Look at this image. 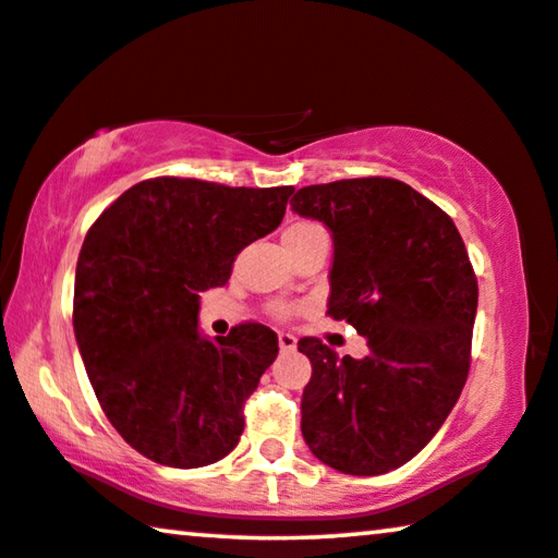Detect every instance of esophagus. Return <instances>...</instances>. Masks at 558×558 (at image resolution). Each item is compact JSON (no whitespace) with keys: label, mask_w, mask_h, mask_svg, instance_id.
<instances>
[{"label":"esophagus","mask_w":558,"mask_h":558,"mask_svg":"<svg viewBox=\"0 0 558 558\" xmlns=\"http://www.w3.org/2000/svg\"><path fill=\"white\" fill-rule=\"evenodd\" d=\"M278 344H280L282 352L295 350L298 348V338H295V335H290V332H280L278 335Z\"/></svg>","instance_id":"34e87169"}]
</instances>
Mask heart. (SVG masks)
<instances>
[{
  "label": "heart",
  "instance_id": "heart-1",
  "mask_svg": "<svg viewBox=\"0 0 558 558\" xmlns=\"http://www.w3.org/2000/svg\"><path fill=\"white\" fill-rule=\"evenodd\" d=\"M317 231H323V228L317 223H311V220H300V223H293L288 228L286 235H282V241H286V238H303V235H311V233H317ZM276 315L278 317H290V315H293V311H290L288 305H278Z\"/></svg>",
  "mask_w": 558,
  "mask_h": 558
}]
</instances>
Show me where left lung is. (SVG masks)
Segmentation results:
<instances>
[{
    "instance_id": "8db88e82",
    "label": "left lung",
    "mask_w": 558,
    "mask_h": 558,
    "mask_svg": "<svg viewBox=\"0 0 558 558\" xmlns=\"http://www.w3.org/2000/svg\"><path fill=\"white\" fill-rule=\"evenodd\" d=\"M290 206L330 228L327 315L369 348L355 360L298 340L313 365L300 429L342 474L397 470L437 435L470 375L480 288L462 235L429 198L383 175L305 185Z\"/></svg>"
}]
</instances>
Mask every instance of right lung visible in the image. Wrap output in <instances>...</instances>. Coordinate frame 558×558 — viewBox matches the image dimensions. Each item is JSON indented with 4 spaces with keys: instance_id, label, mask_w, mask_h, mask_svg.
Instances as JSON below:
<instances>
[{
    "instance_id": "add662e5",
    "label": "right lung",
    "mask_w": 558,
    "mask_h": 558,
    "mask_svg": "<svg viewBox=\"0 0 558 558\" xmlns=\"http://www.w3.org/2000/svg\"><path fill=\"white\" fill-rule=\"evenodd\" d=\"M293 191L158 175L88 228L74 280L78 352L113 429L151 462L196 470L241 439L278 335L241 323L201 338L198 293L226 286L235 255L276 231Z\"/></svg>"
}]
</instances>
